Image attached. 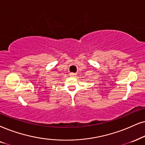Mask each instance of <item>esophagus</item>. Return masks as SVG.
I'll list each match as a JSON object with an SVG mask.
<instances>
[{
	"mask_svg": "<svg viewBox=\"0 0 145 145\" xmlns=\"http://www.w3.org/2000/svg\"><path fill=\"white\" fill-rule=\"evenodd\" d=\"M70 76L72 77H75L76 76V73H70Z\"/></svg>",
	"mask_w": 145,
	"mask_h": 145,
	"instance_id": "obj_1",
	"label": "esophagus"
}]
</instances>
